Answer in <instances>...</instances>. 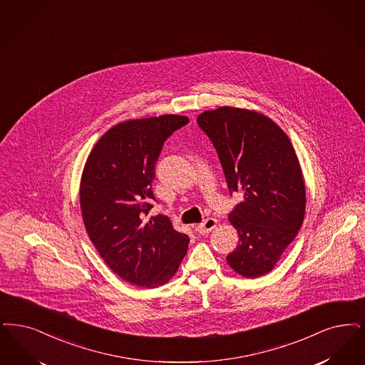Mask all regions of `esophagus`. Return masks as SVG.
Returning <instances> with one entry per match:
<instances>
[{
	"instance_id": "obj_1",
	"label": "esophagus",
	"mask_w": 365,
	"mask_h": 365,
	"mask_svg": "<svg viewBox=\"0 0 365 365\" xmlns=\"http://www.w3.org/2000/svg\"><path fill=\"white\" fill-rule=\"evenodd\" d=\"M217 225V220L213 217L205 220L204 222H201L200 225H197V231L200 234H209L212 230H215Z\"/></svg>"
}]
</instances>
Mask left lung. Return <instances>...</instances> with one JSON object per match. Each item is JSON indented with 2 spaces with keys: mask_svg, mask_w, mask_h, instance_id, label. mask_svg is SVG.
<instances>
[{
  "mask_svg": "<svg viewBox=\"0 0 365 365\" xmlns=\"http://www.w3.org/2000/svg\"><path fill=\"white\" fill-rule=\"evenodd\" d=\"M197 123L217 150L230 192H243L230 213L239 245L227 262L243 277H261L304 220L306 186L294 149L270 118L245 108L205 111Z\"/></svg>",
  "mask_w": 365,
  "mask_h": 365,
  "instance_id": "8db88e82",
  "label": "left lung"
}]
</instances>
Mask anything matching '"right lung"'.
I'll return each mask as SVG.
<instances>
[{
  "mask_svg": "<svg viewBox=\"0 0 365 365\" xmlns=\"http://www.w3.org/2000/svg\"><path fill=\"white\" fill-rule=\"evenodd\" d=\"M189 123L182 115L131 119L113 126L88 156L80 206L88 236L126 282L158 288L175 274L189 236L164 215L145 219L156 201L152 182L165 140Z\"/></svg>",
  "mask_w": 365,
  "mask_h": 365,
  "instance_id": "1",
  "label": "right lung"
}]
</instances>
